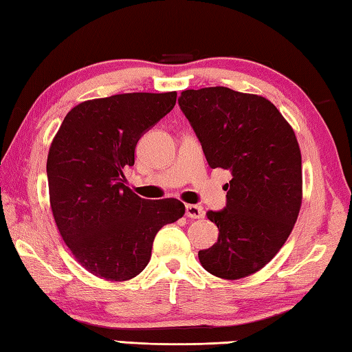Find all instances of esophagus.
Wrapping results in <instances>:
<instances>
[{
  "mask_svg": "<svg viewBox=\"0 0 352 352\" xmlns=\"http://www.w3.org/2000/svg\"><path fill=\"white\" fill-rule=\"evenodd\" d=\"M186 216L189 219H201L205 217V211L199 205H186Z\"/></svg>",
  "mask_w": 352,
  "mask_h": 352,
  "instance_id": "34e87169",
  "label": "esophagus"
}]
</instances>
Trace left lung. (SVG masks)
Masks as SVG:
<instances>
[{
	"label": "left lung",
	"mask_w": 352,
	"mask_h": 352,
	"mask_svg": "<svg viewBox=\"0 0 352 352\" xmlns=\"http://www.w3.org/2000/svg\"><path fill=\"white\" fill-rule=\"evenodd\" d=\"M210 168L231 172L226 205L206 216L219 239L200 250L206 272L239 279L261 270L281 248L301 206V152L294 129L270 100L226 87L178 98Z\"/></svg>",
	"instance_id": "1"
}]
</instances>
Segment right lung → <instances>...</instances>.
Returning a JSON list of instances; mask_svg holds the SVG:
<instances>
[{"label":"right lung","instance_id":"obj_1","mask_svg":"<svg viewBox=\"0 0 352 352\" xmlns=\"http://www.w3.org/2000/svg\"><path fill=\"white\" fill-rule=\"evenodd\" d=\"M177 93H127L76 105L47 153L52 216L74 258L99 278L146 269L162 226L184 214L177 199L146 200L126 186L136 142L174 109Z\"/></svg>","mask_w":352,"mask_h":352}]
</instances>
